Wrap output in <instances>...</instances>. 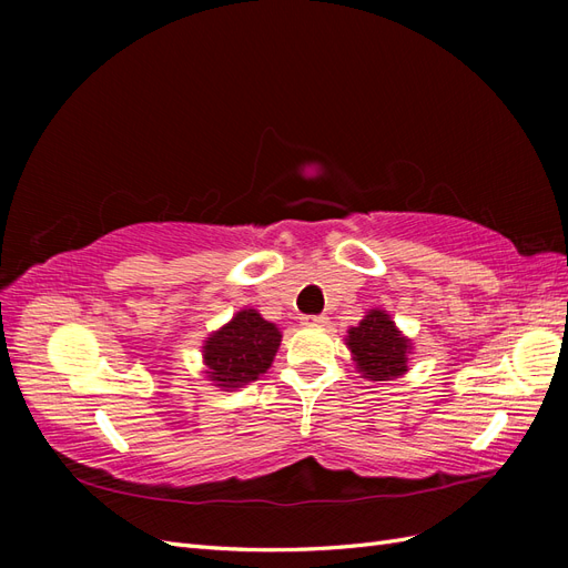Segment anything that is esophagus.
<instances>
[{"label":"esophagus","instance_id":"esophagus-1","mask_svg":"<svg viewBox=\"0 0 568 568\" xmlns=\"http://www.w3.org/2000/svg\"><path fill=\"white\" fill-rule=\"evenodd\" d=\"M326 320H329V317H324V315H307V317H303V324H305V326H324Z\"/></svg>","mask_w":568,"mask_h":568}]
</instances>
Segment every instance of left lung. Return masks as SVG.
<instances>
[{
    "label": "left lung",
    "mask_w": 568,
    "mask_h": 568,
    "mask_svg": "<svg viewBox=\"0 0 568 568\" xmlns=\"http://www.w3.org/2000/svg\"><path fill=\"white\" fill-rule=\"evenodd\" d=\"M346 346L357 372L369 382H393L407 372L412 343L386 311H369L351 326Z\"/></svg>",
    "instance_id": "8db88e82"
}]
</instances>
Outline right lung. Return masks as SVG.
Returning <instances> with one entry per match:
<instances>
[{
  "label": "right lung",
  "instance_id": "obj_1",
  "mask_svg": "<svg viewBox=\"0 0 568 568\" xmlns=\"http://www.w3.org/2000/svg\"><path fill=\"white\" fill-rule=\"evenodd\" d=\"M282 332L257 311H239L203 343L205 376L225 390L242 388L272 367Z\"/></svg>",
  "mask_w": 568,
  "mask_h": 568
}]
</instances>
